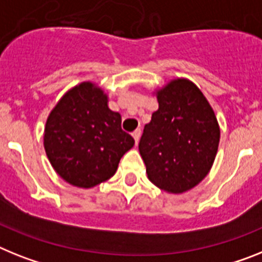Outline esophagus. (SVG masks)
<instances>
[{
  "instance_id": "esophagus-1",
  "label": "esophagus",
  "mask_w": 262,
  "mask_h": 262,
  "mask_svg": "<svg viewBox=\"0 0 262 262\" xmlns=\"http://www.w3.org/2000/svg\"><path fill=\"white\" fill-rule=\"evenodd\" d=\"M140 129H135V131H134L133 133V138L134 139H135V143L136 144H138V143H139V139H140Z\"/></svg>"
}]
</instances>
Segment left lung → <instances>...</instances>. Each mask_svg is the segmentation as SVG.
<instances>
[{"label": "left lung", "mask_w": 262, "mask_h": 262, "mask_svg": "<svg viewBox=\"0 0 262 262\" xmlns=\"http://www.w3.org/2000/svg\"><path fill=\"white\" fill-rule=\"evenodd\" d=\"M159 108L143 129L139 152L149 182L179 195L208 175L220 142V126L204 94L185 78L155 90Z\"/></svg>", "instance_id": "8db88e82"}]
</instances>
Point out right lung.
<instances>
[{
    "instance_id": "add662e5",
    "label": "right lung",
    "mask_w": 262,
    "mask_h": 262,
    "mask_svg": "<svg viewBox=\"0 0 262 262\" xmlns=\"http://www.w3.org/2000/svg\"><path fill=\"white\" fill-rule=\"evenodd\" d=\"M122 116L93 82L64 93L50 111L43 133L49 162L64 182L93 188L108 180L135 140L122 129Z\"/></svg>"
}]
</instances>
